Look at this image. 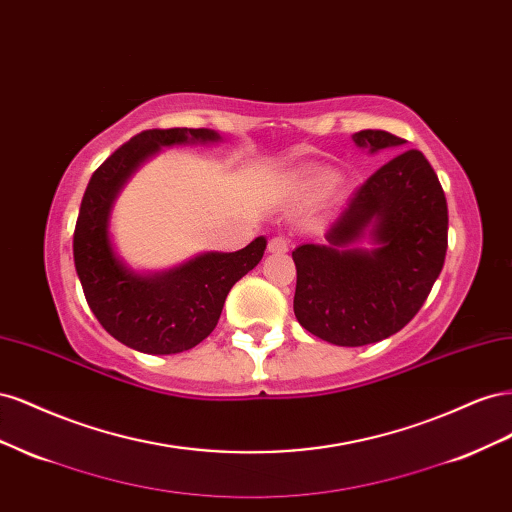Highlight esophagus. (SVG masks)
<instances>
[{"mask_svg": "<svg viewBox=\"0 0 512 512\" xmlns=\"http://www.w3.org/2000/svg\"><path fill=\"white\" fill-rule=\"evenodd\" d=\"M288 247H290V243L284 237H273L269 241V252L271 254H286Z\"/></svg>", "mask_w": 512, "mask_h": 512, "instance_id": "1", "label": "esophagus"}]
</instances>
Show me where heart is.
<instances>
[{
    "instance_id": "1",
    "label": "heart",
    "mask_w": 512,
    "mask_h": 512,
    "mask_svg": "<svg viewBox=\"0 0 512 512\" xmlns=\"http://www.w3.org/2000/svg\"><path fill=\"white\" fill-rule=\"evenodd\" d=\"M335 183H337V173L327 168H320V170H314V173H309L305 179H301V183L297 185V192L307 200H318L327 192H331L335 188Z\"/></svg>"
}]
</instances>
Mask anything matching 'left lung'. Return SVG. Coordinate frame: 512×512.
Listing matches in <instances>:
<instances>
[{"label":"left lung","instance_id":"left-lung-1","mask_svg":"<svg viewBox=\"0 0 512 512\" xmlns=\"http://www.w3.org/2000/svg\"><path fill=\"white\" fill-rule=\"evenodd\" d=\"M378 153L406 145L384 130L352 134ZM448 209L444 190L421 151H399L371 175L329 224L327 243H303L294 316L335 346L376 344L401 331L429 297L444 267ZM367 238L371 248H361Z\"/></svg>","mask_w":512,"mask_h":512}]
</instances>
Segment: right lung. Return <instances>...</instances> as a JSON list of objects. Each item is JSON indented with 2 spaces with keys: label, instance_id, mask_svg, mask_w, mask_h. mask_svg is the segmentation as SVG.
<instances>
[{
  "label": "right lung",
  "instance_id": "add662e5",
  "mask_svg": "<svg viewBox=\"0 0 512 512\" xmlns=\"http://www.w3.org/2000/svg\"><path fill=\"white\" fill-rule=\"evenodd\" d=\"M207 128L147 130L121 145L91 175L74 228V267L98 322L117 342L145 354L190 350L215 329L230 288L267 250L256 237L239 252H205L181 265L141 273L119 258L111 241V213L123 185L149 158L173 145L220 143Z\"/></svg>",
  "mask_w": 512,
  "mask_h": 512
}]
</instances>
